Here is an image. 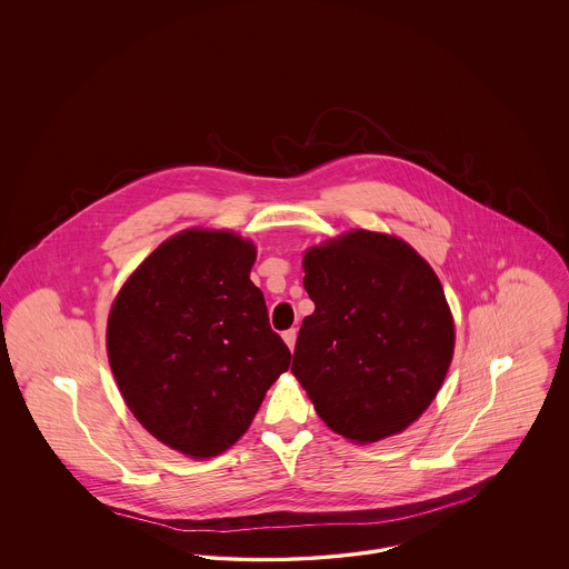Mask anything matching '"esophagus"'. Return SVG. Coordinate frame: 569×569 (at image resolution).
<instances>
[{
  "label": "esophagus",
  "mask_w": 569,
  "mask_h": 569,
  "mask_svg": "<svg viewBox=\"0 0 569 569\" xmlns=\"http://www.w3.org/2000/svg\"><path fill=\"white\" fill-rule=\"evenodd\" d=\"M283 341L288 343L290 350H295V343H297V328H290L283 332Z\"/></svg>",
  "instance_id": "1"
}]
</instances>
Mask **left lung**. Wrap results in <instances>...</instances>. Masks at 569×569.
<instances>
[{
	"label": "left lung",
	"mask_w": 569,
	"mask_h": 569,
	"mask_svg": "<svg viewBox=\"0 0 569 569\" xmlns=\"http://www.w3.org/2000/svg\"><path fill=\"white\" fill-rule=\"evenodd\" d=\"M292 373L335 433L371 443L431 406L455 352V322L433 269L406 241L352 230L311 247Z\"/></svg>",
	"instance_id": "obj_1"
}]
</instances>
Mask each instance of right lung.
Here are the masks:
<instances>
[{"label":"right lung","instance_id":"1","mask_svg":"<svg viewBox=\"0 0 569 569\" xmlns=\"http://www.w3.org/2000/svg\"><path fill=\"white\" fill-rule=\"evenodd\" d=\"M256 247L186 230L126 281L109 316L110 369L136 420L162 443L209 459L249 429L292 353L249 279Z\"/></svg>","mask_w":569,"mask_h":569}]
</instances>
